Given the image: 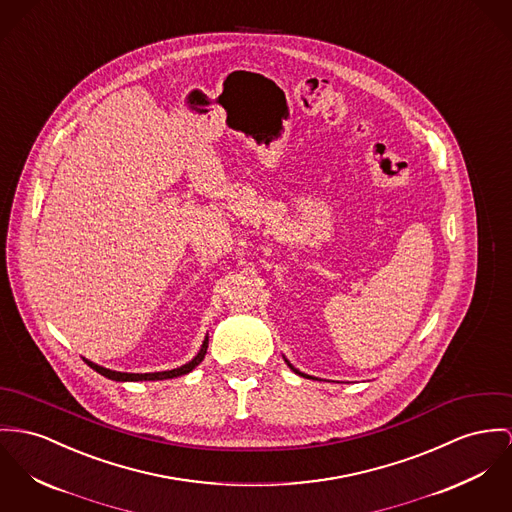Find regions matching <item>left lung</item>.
Listing matches in <instances>:
<instances>
[{
  "instance_id": "obj_1",
  "label": "left lung",
  "mask_w": 512,
  "mask_h": 512,
  "mask_svg": "<svg viewBox=\"0 0 512 512\" xmlns=\"http://www.w3.org/2000/svg\"><path fill=\"white\" fill-rule=\"evenodd\" d=\"M284 360H286V358H284ZM286 364H288V366H290V368H292V370H294V372H296V374H300V376H304V378H310V376H308V374H302V372H300V370H296V368H294V366H292V364H290V362H288V360H286Z\"/></svg>"
}]
</instances>
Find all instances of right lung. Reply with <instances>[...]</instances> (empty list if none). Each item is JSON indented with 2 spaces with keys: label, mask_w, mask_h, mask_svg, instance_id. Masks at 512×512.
<instances>
[{
  "label": "right lung",
  "mask_w": 512,
  "mask_h": 512,
  "mask_svg": "<svg viewBox=\"0 0 512 512\" xmlns=\"http://www.w3.org/2000/svg\"><path fill=\"white\" fill-rule=\"evenodd\" d=\"M206 349H208V337L204 339V343H202V347H200V351H198L197 356L191 360V362H187V364H183V366H179V368H173V370H167V372H148V374H130V372H115V370H109V368H103V366H99V364H95V362H89L87 358H83L95 372H99L101 376H105V378H109V380H115V382H140V380H167V378H177V376H183V374H189L195 366H198L200 362H202V358H204V354H206Z\"/></svg>",
  "instance_id": "obj_1"
}]
</instances>
